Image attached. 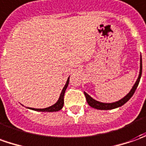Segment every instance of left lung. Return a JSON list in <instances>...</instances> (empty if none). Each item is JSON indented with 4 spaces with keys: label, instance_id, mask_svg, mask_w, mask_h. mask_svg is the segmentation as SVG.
Instances as JSON below:
<instances>
[{
    "label": "left lung",
    "instance_id": "8db88e82",
    "mask_svg": "<svg viewBox=\"0 0 146 146\" xmlns=\"http://www.w3.org/2000/svg\"><path fill=\"white\" fill-rule=\"evenodd\" d=\"M141 73H142V60H141V57H140V72L139 75H138V77L136 81L135 84L133 85V86L132 87L131 90L129 91V93L128 94H126L125 97L123 98H121V100H119L117 102H112V103H104V102H100L98 101H96L95 99H94L93 98H91L89 94L86 93L84 91V94H85V96L86 98V101L88 102L89 106H91L92 108H94V109H97V110H113V109H116V108H118V107L122 106L124 104H125L126 102L132 98V96L133 95L135 90H137V86L139 84L140 79H141Z\"/></svg>",
    "mask_w": 146,
    "mask_h": 146
}]
</instances>
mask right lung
<instances>
[{"label":"right lung","mask_w":146,"mask_h":146,"mask_svg":"<svg viewBox=\"0 0 146 146\" xmlns=\"http://www.w3.org/2000/svg\"><path fill=\"white\" fill-rule=\"evenodd\" d=\"M69 83V77H68V79H67V81H66V83H65V86H64L63 90H62L61 93H60L59 99L57 100V102H56L54 105H52V106H51L49 107H47V108H44V109H35V108H29V107L28 109L32 110L38 111V112H56V111L60 110L62 109L63 106H64V96H65V90H66L67 87H68Z\"/></svg>","instance_id":"right-lung-1"}]
</instances>
